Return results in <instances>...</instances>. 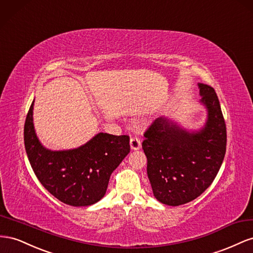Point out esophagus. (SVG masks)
<instances>
[{"label": "esophagus", "mask_w": 253, "mask_h": 253, "mask_svg": "<svg viewBox=\"0 0 253 253\" xmlns=\"http://www.w3.org/2000/svg\"><path fill=\"white\" fill-rule=\"evenodd\" d=\"M130 147L133 150H138L141 148V141L138 136H132L130 139Z\"/></svg>", "instance_id": "1"}]
</instances>
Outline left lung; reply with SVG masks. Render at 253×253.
Listing matches in <instances>:
<instances>
[{"label":"left lung","instance_id":"8db88e82","mask_svg":"<svg viewBox=\"0 0 253 253\" xmlns=\"http://www.w3.org/2000/svg\"><path fill=\"white\" fill-rule=\"evenodd\" d=\"M208 119L199 131L190 132L165 117L144 133L147 176L154 196L168 206H181L200 196L221 167L227 130L217 95L212 86L198 84Z\"/></svg>","mask_w":253,"mask_h":253}]
</instances>
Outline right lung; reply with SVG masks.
<instances>
[{
	"label": "right lung",
	"instance_id": "obj_1",
	"mask_svg": "<svg viewBox=\"0 0 253 253\" xmlns=\"http://www.w3.org/2000/svg\"><path fill=\"white\" fill-rule=\"evenodd\" d=\"M33 109L34 102L26 115L24 144L41 184L69 206L97 203L105 196L112 171L130 151L129 136L99 132L81 147L53 151L43 146L36 135Z\"/></svg>",
	"mask_w": 253,
	"mask_h": 253
}]
</instances>
